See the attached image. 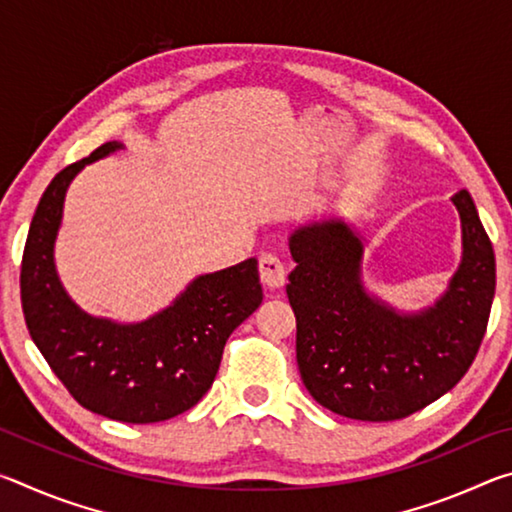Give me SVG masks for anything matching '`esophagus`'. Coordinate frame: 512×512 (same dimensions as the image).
<instances>
[{"mask_svg":"<svg viewBox=\"0 0 512 512\" xmlns=\"http://www.w3.org/2000/svg\"><path fill=\"white\" fill-rule=\"evenodd\" d=\"M259 280H262L264 289L277 291L287 282V268L280 262V257L273 253H266L259 257Z\"/></svg>","mask_w":512,"mask_h":512,"instance_id":"1","label":"esophagus"}]
</instances>
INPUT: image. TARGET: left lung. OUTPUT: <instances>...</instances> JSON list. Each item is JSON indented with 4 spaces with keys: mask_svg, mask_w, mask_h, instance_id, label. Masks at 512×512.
<instances>
[{
    "mask_svg": "<svg viewBox=\"0 0 512 512\" xmlns=\"http://www.w3.org/2000/svg\"><path fill=\"white\" fill-rule=\"evenodd\" d=\"M463 255L447 289L420 311H397L363 284V239L341 216L293 230L302 384L325 409L352 420H400L461 381L479 352L495 298V250L467 189L452 196Z\"/></svg>",
    "mask_w": 512,
    "mask_h": 512,
    "instance_id": "left-lung-1",
    "label": "left lung"
}]
</instances>
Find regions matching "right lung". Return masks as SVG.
Listing matches in <instances>:
<instances>
[{
	"mask_svg": "<svg viewBox=\"0 0 512 512\" xmlns=\"http://www.w3.org/2000/svg\"><path fill=\"white\" fill-rule=\"evenodd\" d=\"M124 144L108 142L51 180L24 246L20 291L29 334L76 402L110 420L162 422L201 400L219 370L228 336L262 305L257 259L194 277L151 318L117 323L90 316L60 282L54 246L67 187Z\"/></svg>",
	"mask_w": 512,
	"mask_h": 512,
	"instance_id": "right-lung-1",
	"label": "right lung"
}]
</instances>
